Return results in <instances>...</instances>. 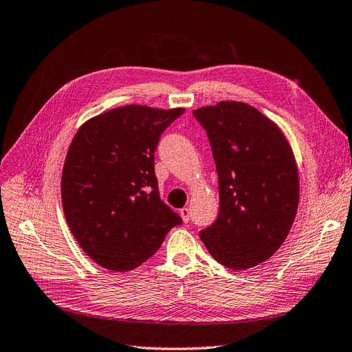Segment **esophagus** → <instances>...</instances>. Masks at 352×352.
I'll return each instance as SVG.
<instances>
[{
  "label": "esophagus",
  "mask_w": 352,
  "mask_h": 352,
  "mask_svg": "<svg viewBox=\"0 0 352 352\" xmlns=\"http://www.w3.org/2000/svg\"><path fill=\"white\" fill-rule=\"evenodd\" d=\"M179 215H182L184 223H188V221H190V209H188V208L179 209Z\"/></svg>",
  "instance_id": "34e87169"
}]
</instances>
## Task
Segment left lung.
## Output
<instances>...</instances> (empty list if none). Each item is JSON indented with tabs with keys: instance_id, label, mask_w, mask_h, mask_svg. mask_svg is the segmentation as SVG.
Returning <instances> with one entry per match:
<instances>
[{
	"instance_id": "obj_1",
	"label": "left lung",
	"mask_w": 352,
	"mask_h": 352,
	"mask_svg": "<svg viewBox=\"0 0 352 352\" xmlns=\"http://www.w3.org/2000/svg\"><path fill=\"white\" fill-rule=\"evenodd\" d=\"M218 173L219 212L200 240L232 270L264 263L286 240L299 202L295 157L280 128L255 107L219 102L193 110Z\"/></svg>"
}]
</instances>
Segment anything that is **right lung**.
Instances as JSON below:
<instances>
[{
    "mask_svg": "<svg viewBox=\"0 0 352 352\" xmlns=\"http://www.w3.org/2000/svg\"><path fill=\"white\" fill-rule=\"evenodd\" d=\"M186 109L116 107L78 129L62 174V204L78 245L103 268L129 271L152 256L182 217L160 199L155 150Z\"/></svg>",
    "mask_w": 352,
    "mask_h": 352,
    "instance_id": "add662e5",
    "label": "right lung"
}]
</instances>
